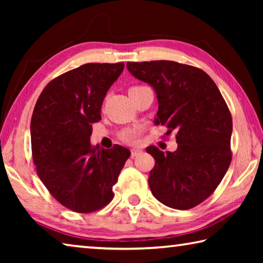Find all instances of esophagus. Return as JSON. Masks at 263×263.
Segmentation results:
<instances>
[{
	"label": "esophagus",
	"instance_id": "1",
	"mask_svg": "<svg viewBox=\"0 0 263 263\" xmlns=\"http://www.w3.org/2000/svg\"><path fill=\"white\" fill-rule=\"evenodd\" d=\"M142 152L141 149H139V148H136V147H133V148H131V157L132 158H135V157H137L138 154H140Z\"/></svg>",
	"mask_w": 263,
	"mask_h": 263
}]
</instances>
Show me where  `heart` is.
I'll return each instance as SVG.
<instances>
[{
  "mask_svg": "<svg viewBox=\"0 0 263 263\" xmlns=\"http://www.w3.org/2000/svg\"><path fill=\"white\" fill-rule=\"evenodd\" d=\"M141 87H132L128 91L136 90V89H139ZM140 133V128L139 127H132V128H127V130L123 131L121 135V139L125 142H128V144H135V142L138 140V137H139Z\"/></svg>",
  "mask_w": 263,
  "mask_h": 263,
  "instance_id": "1",
  "label": "heart"
}]
</instances>
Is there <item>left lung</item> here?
Segmentation results:
<instances>
[{"mask_svg":"<svg viewBox=\"0 0 263 263\" xmlns=\"http://www.w3.org/2000/svg\"><path fill=\"white\" fill-rule=\"evenodd\" d=\"M126 67L157 94L155 125L176 132L174 152L146 148L155 160L151 191L177 210L198 205L216 190L232 159V117L219 89L202 69L175 61L127 62Z\"/></svg>","mask_w":263,"mask_h":263,"instance_id":"left-lung-1","label":"left lung"}]
</instances>
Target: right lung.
<instances>
[{"label":"right lung","mask_w":263,"mask_h":263,"mask_svg":"<svg viewBox=\"0 0 263 263\" xmlns=\"http://www.w3.org/2000/svg\"><path fill=\"white\" fill-rule=\"evenodd\" d=\"M124 64H86L47 84L31 118V147L39 179L69 210L89 213L114 197L112 186L131 152L92 147V124Z\"/></svg>","instance_id":"add662e5"}]
</instances>
